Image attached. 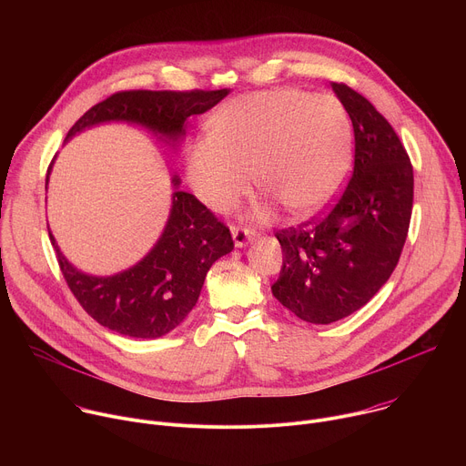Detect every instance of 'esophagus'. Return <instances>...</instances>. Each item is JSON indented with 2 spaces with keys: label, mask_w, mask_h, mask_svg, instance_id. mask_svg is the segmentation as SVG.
<instances>
[{
  "label": "esophagus",
  "mask_w": 466,
  "mask_h": 466,
  "mask_svg": "<svg viewBox=\"0 0 466 466\" xmlns=\"http://www.w3.org/2000/svg\"><path fill=\"white\" fill-rule=\"evenodd\" d=\"M232 238H234L236 247H245L247 243H250L256 238V234L247 227H236L234 225L232 227Z\"/></svg>",
  "instance_id": "34e87169"
}]
</instances>
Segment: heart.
Listing matches in <instances>:
<instances>
[{"label":"heart","instance_id":"1","mask_svg":"<svg viewBox=\"0 0 466 466\" xmlns=\"http://www.w3.org/2000/svg\"><path fill=\"white\" fill-rule=\"evenodd\" d=\"M350 155V119L336 97L277 88L218 108L207 140L187 153V175L198 198L218 212L250 193L254 173L261 191L291 214L311 216L345 184Z\"/></svg>","mask_w":466,"mask_h":466}]
</instances>
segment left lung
<instances>
[{"mask_svg":"<svg viewBox=\"0 0 466 466\" xmlns=\"http://www.w3.org/2000/svg\"><path fill=\"white\" fill-rule=\"evenodd\" d=\"M354 127V171L324 212L279 230L277 300L313 324L365 306L400 259L413 210V166L390 123L356 90L331 83Z\"/></svg>","mask_w":466,"mask_h":466,"instance_id":"obj_1","label":"left lung"}]
</instances>
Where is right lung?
<instances>
[{
  "instance_id": "right-lung-1",
  "label": "right lung",
  "mask_w": 466,
  "mask_h": 466,
  "mask_svg": "<svg viewBox=\"0 0 466 466\" xmlns=\"http://www.w3.org/2000/svg\"><path fill=\"white\" fill-rule=\"evenodd\" d=\"M223 90H125L94 105L68 137L101 121L142 123L177 140L189 116L203 114L228 96ZM49 173V169H47ZM175 186L178 178H173ZM56 252L58 268L83 309L121 336L155 339L177 328L195 306L212 263L234 248L230 228L198 198L175 191L167 227L155 248L135 268L116 277H88Z\"/></svg>"
}]
</instances>
